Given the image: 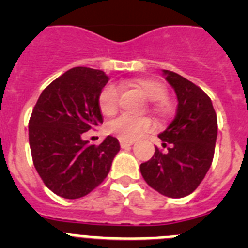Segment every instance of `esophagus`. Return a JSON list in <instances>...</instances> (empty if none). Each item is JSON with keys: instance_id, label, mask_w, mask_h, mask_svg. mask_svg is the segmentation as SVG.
<instances>
[{"instance_id": "1", "label": "esophagus", "mask_w": 248, "mask_h": 248, "mask_svg": "<svg viewBox=\"0 0 248 248\" xmlns=\"http://www.w3.org/2000/svg\"><path fill=\"white\" fill-rule=\"evenodd\" d=\"M120 146H122V148H128V146H130V145H133V144H134V140H123V139H120Z\"/></svg>"}]
</instances>
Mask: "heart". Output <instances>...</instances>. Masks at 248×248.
Listing matches in <instances>:
<instances>
[{"mask_svg": "<svg viewBox=\"0 0 248 248\" xmlns=\"http://www.w3.org/2000/svg\"><path fill=\"white\" fill-rule=\"evenodd\" d=\"M128 85L138 89L146 99L156 102L153 110L159 117H166L170 113L168 103L165 102L168 91L165 85L155 79H135ZM119 102V89L115 84L109 83L100 91L98 97V105L105 117H111L117 113ZM154 128V123L149 118H133L129 115H120L108 124V130L123 140H134L141 134Z\"/></svg>", "mask_w": 248, "mask_h": 248, "instance_id": "heart-1", "label": "heart"}]
</instances>
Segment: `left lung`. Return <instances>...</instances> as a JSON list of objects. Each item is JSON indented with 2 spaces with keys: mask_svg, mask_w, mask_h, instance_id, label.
<instances>
[{
  "mask_svg": "<svg viewBox=\"0 0 248 248\" xmlns=\"http://www.w3.org/2000/svg\"><path fill=\"white\" fill-rule=\"evenodd\" d=\"M163 76L176 93V115L159 134L168 151L155 148L153 157L140 165V172L157 192L180 199L194 192L209 171L217 117L209 95L198 85L171 71H163Z\"/></svg>",
  "mask_w": 248,
  "mask_h": 248,
  "instance_id": "8db88e82",
  "label": "left lung"
}]
</instances>
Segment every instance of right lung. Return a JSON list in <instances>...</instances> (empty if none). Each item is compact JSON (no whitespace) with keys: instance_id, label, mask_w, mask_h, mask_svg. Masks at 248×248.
Wrapping results in <instances>:
<instances>
[{"instance_id":"obj_1","label":"right lung","mask_w":248,"mask_h":248,"mask_svg":"<svg viewBox=\"0 0 248 248\" xmlns=\"http://www.w3.org/2000/svg\"><path fill=\"white\" fill-rule=\"evenodd\" d=\"M108 80L99 69L72 68L48 85L32 110L28 135L34 168L61 198L79 199L93 191L120 150L110 135L98 146L83 140V133L103 123L98 97Z\"/></svg>"}]
</instances>
